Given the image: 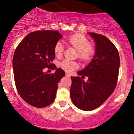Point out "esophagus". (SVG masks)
<instances>
[{"label":"esophagus","mask_w":134,"mask_h":134,"mask_svg":"<svg viewBox=\"0 0 134 134\" xmlns=\"http://www.w3.org/2000/svg\"><path fill=\"white\" fill-rule=\"evenodd\" d=\"M66 76H67V77H70V74H68V73H66Z\"/></svg>","instance_id":"1"}]
</instances>
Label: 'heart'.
<instances>
[{
    "label": "heart",
    "instance_id": "1",
    "mask_svg": "<svg viewBox=\"0 0 134 134\" xmlns=\"http://www.w3.org/2000/svg\"><path fill=\"white\" fill-rule=\"evenodd\" d=\"M67 43L77 50L78 57L82 62H88L93 59L96 49L93 45L90 44L88 38L81 34H74L70 36L67 39ZM64 51V47L60 41H58L54 46V53L57 57L60 58L62 56ZM62 69L67 72H71L79 67V64L75 61L70 60H64L60 63Z\"/></svg>",
    "mask_w": 134,
    "mask_h": 134
}]
</instances>
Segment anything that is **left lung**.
I'll use <instances>...</instances> for the list:
<instances>
[{
	"label": "left lung",
	"instance_id": "obj_1",
	"mask_svg": "<svg viewBox=\"0 0 134 134\" xmlns=\"http://www.w3.org/2000/svg\"><path fill=\"white\" fill-rule=\"evenodd\" d=\"M96 42V53L80 77H71L70 98L74 104L84 111L97 108L114 91L117 84L120 57L114 44L105 36L89 33ZM88 77L85 82L83 78Z\"/></svg>",
	"mask_w": 134,
	"mask_h": 134
}]
</instances>
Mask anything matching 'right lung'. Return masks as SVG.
<instances>
[{
  "label": "right lung",
  "mask_w": 134,
  "mask_h": 134,
  "mask_svg": "<svg viewBox=\"0 0 134 134\" xmlns=\"http://www.w3.org/2000/svg\"><path fill=\"white\" fill-rule=\"evenodd\" d=\"M62 37L58 31H36L29 33L15 50L13 65L17 91L33 107L44 108L52 104L58 83L65 76L62 69H56L52 64L55 57L54 46ZM44 68H55L56 71L44 73Z\"/></svg>",
  "instance_id": "right-lung-1"
}]
</instances>
